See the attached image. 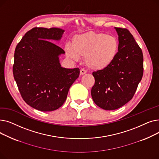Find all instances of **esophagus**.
I'll return each mask as SVG.
<instances>
[{
  "instance_id": "1",
  "label": "esophagus",
  "mask_w": 159,
  "mask_h": 159,
  "mask_svg": "<svg viewBox=\"0 0 159 159\" xmlns=\"http://www.w3.org/2000/svg\"><path fill=\"white\" fill-rule=\"evenodd\" d=\"M86 72H87L86 70H85L84 69H81L80 71V74L81 75H84L85 73H86Z\"/></svg>"
}]
</instances>
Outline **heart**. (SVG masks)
I'll use <instances>...</instances> for the list:
<instances>
[{"label":"heart","mask_w":159,"mask_h":159,"mask_svg":"<svg viewBox=\"0 0 159 159\" xmlns=\"http://www.w3.org/2000/svg\"><path fill=\"white\" fill-rule=\"evenodd\" d=\"M119 50V41L112 35L104 33L88 32L75 35L72 44L65 46L66 55L74 61L85 57L88 67L94 70H102L115 60Z\"/></svg>","instance_id":"obj_1"}]
</instances>
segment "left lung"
Segmentation results:
<instances>
[{"label": "left lung", "mask_w": 159, "mask_h": 159, "mask_svg": "<svg viewBox=\"0 0 159 159\" xmlns=\"http://www.w3.org/2000/svg\"><path fill=\"white\" fill-rule=\"evenodd\" d=\"M119 35V51L106 68L93 72L91 88L94 102L106 110H114L133 98L143 75V54L129 31L115 28Z\"/></svg>", "instance_id": "1"}]
</instances>
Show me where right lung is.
Returning a JSON list of instances; mask_svg holds the SVG:
<instances>
[{"label":"right lung","instance_id":"1","mask_svg":"<svg viewBox=\"0 0 159 159\" xmlns=\"http://www.w3.org/2000/svg\"><path fill=\"white\" fill-rule=\"evenodd\" d=\"M64 30L33 28L24 35L14 53L13 77L24 101L42 111L57 110L66 101L80 70L61 67L65 52L52 40H59Z\"/></svg>","mask_w":159,"mask_h":159}]
</instances>
